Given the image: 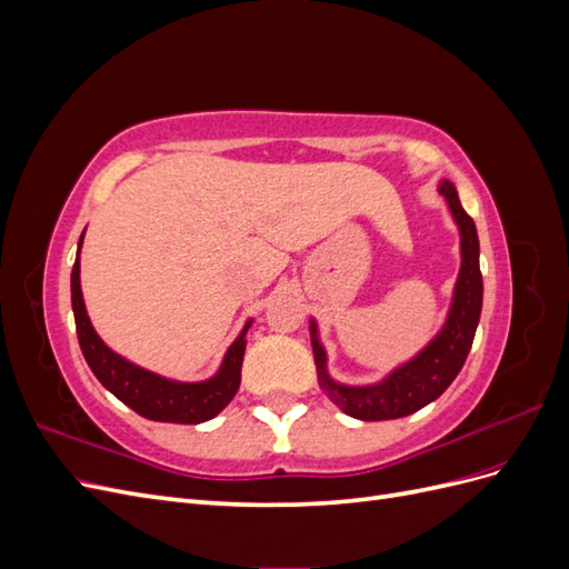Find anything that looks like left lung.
<instances>
[{
	"instance_id": "1",
	"label": "left lung",
	"mask_w": 569,
	"mask_h": 569,
	"mask_svg": "<svg viewBox=\"0 0 569 569\" xmlns=\"http://www.w3.org/2000/svg\"><path fill=\"white\" fill-rule=\"evenodd\" d=\"M439 194L449 203L460 230V272L449 318H446L439 335L416 358H410L408 363L389 372L377 385H339L327 372V353L318 339V325L311 320V343L320 389L330 396L335 406L356 420H396L432 403L456 380L465 358L472 349L481 313V291H485L479 272L477 228L475 220L460 206L453 182L441 180Z\"/></svg>"
}]
</instances>
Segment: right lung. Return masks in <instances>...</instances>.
Listing matches in <instances>:
<instances>
[{"instance_id": "obj_1", "label": "right lung", "mask_w": 569, "mask_h": 569, "mask_svg": "<svg viewBox=\"0 0 569 569\" xmlns=\"http://www.w3.org/2000/svg\"><path fill=\"white\" fill-rule=\"evenodd\" d=\"M82 237L78 242V256L71 272V303L76 316V332L84 360H88L90 370L97 380L104 385L116 399L123 401L132 408L137 416L157 422H178V425H199L216 418L218 412L226 408L242 382V360L247 349V330L251 320L244 325L242 335H239L232 347L222 358L220 370L203 382H176L166 380V377L149 372L140 366L130 363L123 356L113 353L104 341L99 339L94 327L84 311L82 289H80V247Z\"/></svg>"}]
</instances>
